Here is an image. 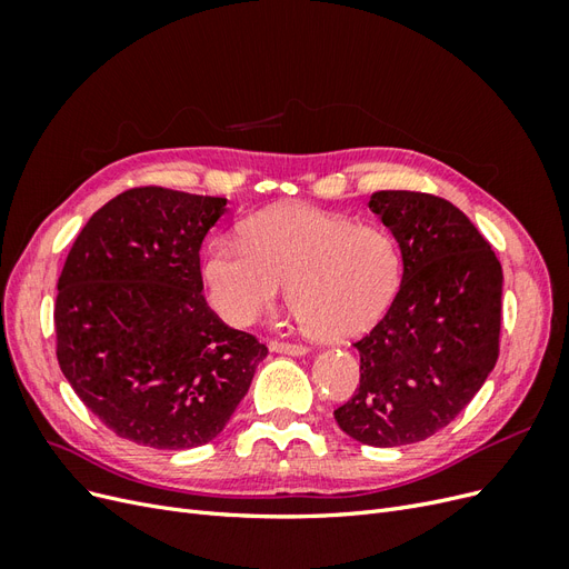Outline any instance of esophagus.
<instances>
[{"mask_svg":"<svg viewBox=\"0 0 569 569\" xmlns=\"http://www.w3.org/2000/svg\"><path fill=\"white\" fill-rule=\"evenodd\" d=\"M268 347L274 353H287V356H303L308 351V347H303V343H289V341H270Z\"/></svg>","mask_w":569,"mask_h":569,"instance_id":"obj_1","label":"esophagus"}]
</instances>
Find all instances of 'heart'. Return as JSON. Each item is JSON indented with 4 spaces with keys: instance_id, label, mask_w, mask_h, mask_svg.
Instances as JSON below:
<instances>
[{
    "instance_id": "obj_1",
    "label": "heart",
    "mask_w": 569,
    "mask_h": 569,
    "mask_svg": "<svg viewBox=\"0 0 569 569\" xmlns=\"http://www.w3.org/2000/svg\"><path fill=\"white\" fill-rule=\"evenodd\" d=\"M401 274V249L389 230L308 203L253 216L244 242L216 239L203 261L211 306L226 322H256L287 282L308 332L327 341L370 330L393 301Z\"/></svg>"
}]
</instances>
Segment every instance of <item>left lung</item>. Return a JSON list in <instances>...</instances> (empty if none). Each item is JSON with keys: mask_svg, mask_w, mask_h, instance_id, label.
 <instances>
[{"mask_svg": "<svg viewBox=\"0 0 569 569\" xmlns=\"http://www.w3.org/2000/svg\"><path fill=\"white\" fill-rule=\"evenodd\" d=\"M403 256L401 287L360 337V382L335 410L351 439L380 446L437 435L472 401L498 358L503 270L451 201L408 189L370 197Z\"/></svg>", "mask_w": 569, "mask_h": 569, "instance_id": "obj_1", "label": "left lung"}]
</instances>
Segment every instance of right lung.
Instances as JSON below:
<instances>
[{
    "label": "right lung",
    "instance_id": "right-lung-1",
    "mask_svg": "<svg viewBox=\"0 0 569 569\" xmlns=\"http://www.w3.org/2000/svg\"><path fill=\"white\" fill-rule=\"evenodd\" d=\"M228 199L132 187L88 220L59 278L57 358L111 432L194 449L228 425L266 343L206 303L199 249Z\"/></svg>",
    "mask_w": 569,
    "mask_h": 569
}]
</instances>
